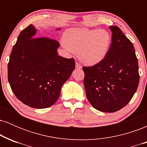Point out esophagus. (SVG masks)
Wrapping results in <instances>:
<instances>
[{
    "mask_svg": "<svg viewBox=\"0 0 147 147\" xmlns=\"http://www.w3.org/2000/svg\"><path fill=\"white\" fill-rule=\"evenodd\" d=\"M75 67H76V68H77V69H82V66L81 65V64L77 63V62L75 64Z\"/></svg>",
    "mask_w": 147,
    "mask_h": 147,
    "instance_id": "obj_1",
    "label": "esophagus"
}]
</instances>
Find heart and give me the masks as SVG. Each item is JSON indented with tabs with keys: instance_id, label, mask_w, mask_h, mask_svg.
Listing matches in <instances>:
<instances>
[{
	"instance_id": "heart-1",
	"label": "heart",
	"mask_w": 147,
	"mask_h": 147,
	"mask_svg": "<svg viewBox=\"0 0 147 147\" xmlns=\"http://www.w3.org/2000/svg\"><path fill=\"white\" fill-rule=\"evenodd\" d=\"M112 41L106 30L75 28L64 34L63 46L69 51L79 52L80 60L87 65H95L105 58Z\"/></svg>"
}]
</instances>
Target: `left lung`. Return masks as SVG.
<instances>
[{"label": "left lung", "instance_id": "8db88e82", "mask_svg": "<svg viewBox=\"0 0 147 147\" xmlns=\"http://www.w3.org/2000/svg\"><path fill=\"white\" fill-rule=\"evenodd\" d=\"M109 28L112 32L110 49L102 61L83 67L84 85L88 100L95 109L113 113L132 99L140 75L133 43L117 26Z\"/></svg>", "mask_w": 147, "mask_h": 147}]
</instances>
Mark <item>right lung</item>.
Masks as SVG:
<instances>
[{"instance_id":"right-lung-1","label":"right lung","mask_w":147,"mask_h":147,"mask_svg":"<svg viewBox=\"0 0 147 147\" xmlns=\"http://www.w3.org/2000/svg\"><path fill=\"white\" fill-rule=\"evenodd\" d=\"M36 32L30 24L18 35L8 63V82L23 104L45 109L57 102L62 86L75 70V62L73 58L59 56L58 41L34 38Z\"/></svg>"}]
</instances>
